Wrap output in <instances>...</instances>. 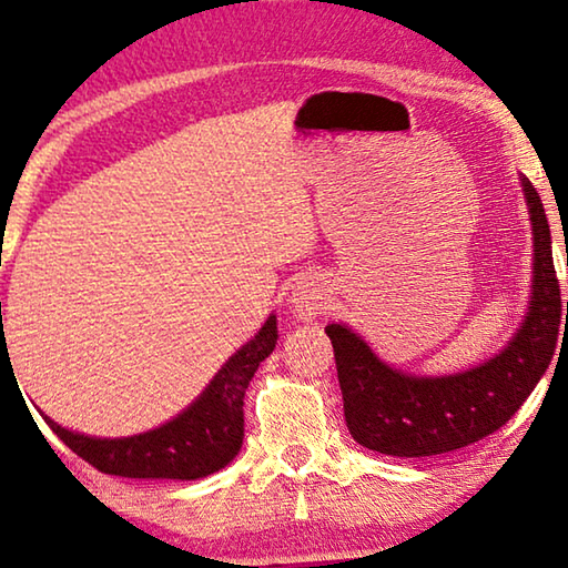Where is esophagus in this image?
Listing matches in <instances>:
<instances>
[{
    "instance_id": "34e87169",
    "label": "esophagus",
    "mask_w": 568,
    "mask_h": 568,
    "mask_svg": "<svg viewBox=\"0 0 568 568\" xmlns=\"http://www.w3.org/2000/svg\"><path fill=\"white\" fill-rule=\"evenodd\" d=\"M325 300H327V286L320 276L304 274L296 278L292 286L290 302L302 320H312L317 317V314H322V310H325Z\"/></svg>"
}]
</instances>
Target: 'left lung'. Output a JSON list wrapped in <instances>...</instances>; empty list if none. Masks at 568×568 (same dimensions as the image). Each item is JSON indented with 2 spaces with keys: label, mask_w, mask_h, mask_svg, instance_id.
I'll return each instance as SVG.
<instances>
[{
  "label": "left lung",
  "mask_w": 568,
  "mask_h": 568,
  "mask_svg": "<svg viewBox=\"0 0 568 568\" xmlns=\"http://www.w3.org/2000/svg\"><path fill=\"white\" fill-rule=\"evenodd\" d=\"M520 187L534 231V284L526 317L503 351L462 373L414 375L381 361L343 322L325 327L335 347L347 429L365 449L432 457L467 447L500 429L546 373L558 327L564 329V304L544 203L526 174Z\"/></svg>",
  "instance_id": "8db88e82"
}]
</instances>
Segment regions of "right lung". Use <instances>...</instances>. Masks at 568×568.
<instances>
[{"label": "right lung", "mask_w": 568, "mask_h": 568, "mask_svg": "<svg viewBox=\"0 0 568 568\" xmlns=\"http://www.w3.org/2000/svg\"><path fill=\"white\" fill-rule=\"evenodd\" d=\"M276 314H268L264 327L235 351L213 375L203 394L156 429L101 439L78 434L52 422L40 412L48 426L78 457L106 475L134 479H200L223 469L241 452L243 444V396L258 363L276 347ZM2 355V365L7 363Z\"/></svg>", "instance_id": "add662e5"}]
</instances>
